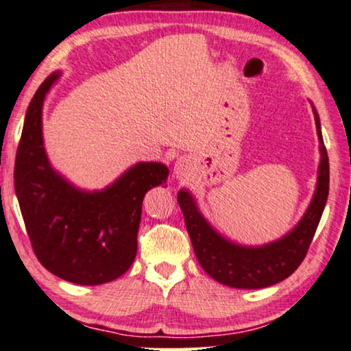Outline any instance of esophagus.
Instances as JSON below:
<instances>
[{"instance_id":"obj_1","label":"esophagus","mask_w":351,"mask_h":351,"mask_svg":"<svg viewBox=\"0 0 351 351\" xmlns=\"http://www.w3.org/2000/svg\"><path fill=\"white\" fill-rule=\"evenodd\" d=\"M173 171H175L176 178H181V180L182 178H187V175H189V171H191L189 160H187L186 157H180V159L175 162Z\"/></svg>"}]
</instances>
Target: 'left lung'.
I'll return each instance as SVG.
<instances>
[{"mask_svg": "<svg viewBox=\"0 0 351 351\" xmlns=\"http://www.w3.org/2000/svg\"><path fill=\"white\" fill-rule=\"evenodd\" d=\"M313 114L322 154L317 187L307 211L294 229L281 239L261 246L237 245L216 232L204 218L189 191L181 189L178 192V204L184 215L192 248L202 269L213 280L239 289L267 288L288 278L304 261L322 219L329 192V159L322 135V124L315 108Z\"/></svg>", "mask_w": 351, "mask_h": 351, "instance_id": "8db88e82", "label": "left lung"}]
</instances>
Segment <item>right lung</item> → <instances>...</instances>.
<instances>
[{
	"label": "right lung",
	"mask_w": 351,
	"mask_h": 351,
	"mask_svg": "<svg viewBox=\"0 0 351 351\" xmlns=\"http://www.w3.org/2000/svg\"><path fill=\"white\" fill-rule=\"evenodd\" d=\"M60 71L46 77L23 122L14 186L39 263L58 278L93 286L119 278L133 264L145 194L164 184L169 169L138 162L101 191L71 184L51 165L43 138V105Z\"/></svg>",
	"instance_id": "obj_1"
}]
</instances>
